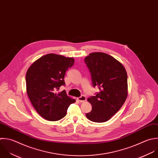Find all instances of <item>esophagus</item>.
Wrapping results in <instances>:
<instances>
[{"instance_id":"obj_1","label":"esophagus","mask_w":158,"mask_h":158,"mask_svg":"<svg viewBox=\"0 0 158 158\" xmlns=\"http://www.w3.org/2000/svg\"><path fill=\"white\" fill-rule=\"evenodd\" d=\"M77 100H78L80 102H85V101L86 100V97H85V96H84V95H82V96L78 97V98H77Z\"/></svg>"}]
</instances>
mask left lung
Returning a JSON list of instances; mask_svg holds the SVG:
<instances>
[{
	"instance_id": "left-lung-1",
	"label": "left lung",
	"mask_w": 158,
	"mask_h": 158,
	"mask_svg": "<svg viewBox=\"0 0 158 158\" xmlns=\"http://www.w3.org/2000/svg\"><path fill=\"white\" fill-rule=\"evenodd\" d=\"M93 86L100 92L87 100L92 106L86 117L95 123H104L122 107L127 97V74L124 66L114 57L102 52L90 53L84 59Z\"/></svg>"
}]
</instances>
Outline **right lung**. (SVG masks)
Returning <instances> with one entry per match:
<instances>
[{
	"instance_id": "1",
	"label": "right lung",
	"mask_w": 158,
	"mask_h": 158,
	"mask_svg": "<svg viewBox=\"0 0 158 158\" xmlns=\"http://www.w3.org/2000/svg\"><path fill=\"white\" fill-rule=\"evenodd\" d=\"M74 63L73 58L49 53L37 60L27 71V95L35 111L46 120L56 121L63 118L69 106L76 102L65 90L56 93L65 85V73Z\"/></svg>"
}]
</instances>
